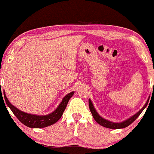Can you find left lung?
<instances>
[{
	"instance_id": "left-lung-1",
	"label": "left lung",
	"mask_w": 154,
	"mask_h": 154,
	"mask_svg": "<svg viewBox=\"0 0 154 154\" xmlns=\"http://www.w3.org/2000/svg\"><path fill=\"white\" fill-rule=\"evenodd\" d=\"M149 100V99H148V100H147L146 104H145L144 106H143V108L141 109L139 112L137 113L136 114H134L133 116L130 118L129 119L126 120V121L122 122V123H113V122L109 121L106 119H103V118L101 117L98 114L95 109H94L93 105H92L91 100H89V102H89L90 110V111H91L92 116H93L94 119L95 120L97 123H98L100 125L104 126V127L107 128H111V129H120V128H124L128 127V125H130V124L133 123V122L135 121L137 119V117L139 116L141 114V113L142 112L143 110L146 108L147 104H148Z\"/></svg>"
}]
</instances>
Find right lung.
Segmentation results:
<instances>
[{"instance_id": "obj_1", "label": "right lung", "mask_w": 154, "mask_h": 154, "mask_svg": "<svg viewBox=\"0 0 154 154\" xmlns=\"http://www.w3.org/2000/svg\"><path fill=\"white\" fill-rule=\"evenodd\" d=\"M73 93L74 92H71L67 94V95L65 96L56 110L54 111L50 114L46 116H36L23 112V111H21L18 109H17L13 105H12L9 102V100H8V98L6 97L5 92L3 90L5 102L6 104L8 105V106L11 109V111L14 113V116L24 125L29 128H45L48 127V126L51 125L52 124L55 123L57 121H58L60 119V118L62 117L63 113H64L65 109H66V105L68 104L70 98L73 96ZM2 97H3V96H2Z\"/></svg>"}]
</instances>
